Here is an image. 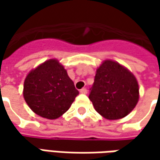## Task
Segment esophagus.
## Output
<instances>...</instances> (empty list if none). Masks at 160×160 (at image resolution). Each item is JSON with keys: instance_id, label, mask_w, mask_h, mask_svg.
<instances>
[{"instance_id": "1", "label": "esophagus", "mask_w": 160, "mask_h": 160, "mask_svg": "<svg viewBox=\"0 0 160 160\" xmlns=\"http://www.w3.org/2000/svg\"><path fill=\"white\" fill-rule=\"evenodd\" d=\"M80 92L83 93V94H86L87 93V89L86 88H83V89L80 90Z\"/></svg>"}]
</instances>
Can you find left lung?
Returning a JSON list of instances; mask_svg holds the SVG:
<instances>
[{
    "instance_id": "left-lung-1",
    "label": "left lung",
    "mask_w": 160,
    "mask_h": 160,
    "mask_svg": "<svg viewBox=\"0 0 160 160\" xmlns=\"http://www.w3.org/2000/svg\"><path fill=\"white\" fill-rule=\"evenodd\" d=\"M89 99L104 118H123L138 102V82L124 66L110 59L104 60L96 70Z\"/></svg>"
}]
</instances>
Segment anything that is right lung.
<instances>
[{"label": "right lung", "instance_id": "right-lung-1", "mask_svg": "<svg viewBox=\"0 0 160 160\" xmlns=\"http://www.w3.org/2000/svg\"><path fill=\"white\" fill-rule=\"evenodd\" d=\"M79 92L58 59L52 58L31 70L25 79L23 96L34 113L56 119L68 110Z\"/></svg>", "mask_w": 160, "mask_h": 160}]
</instances>
